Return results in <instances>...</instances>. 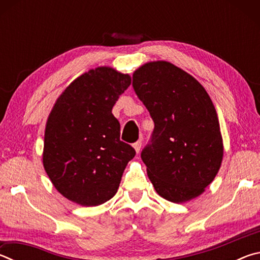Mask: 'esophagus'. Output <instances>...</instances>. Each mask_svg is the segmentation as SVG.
<instances>
[{
  "label": "esophagus",
  "instance_id": "1",
  "mask_svg": "<svg viewBox=\"0 0 260 260\" xmlns=\"http://www.w3.org/2000/svg\"><path fill=\"white\" fill-rule=\"evenodd\" d=\"M141 146H142V141H138V142H135V143L133 144V147H134V149H135V151H136V152H139V151H140Z\"/></svg>",
  "mask_w": 260,
  "mask_h": 260
}]
</instances>
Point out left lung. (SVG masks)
<instances>
[{
    "label": "left lung",
    "mask_w": 260,
    "mask_h": 260,
    "mask_svg": "<svg viewBox=\"0 0 260 260\" xmlns=\"http://www.w3.org/2000/svg\"><path fill=\"white\" fill-rule=\"evenodd\" d=\"M133 88L155 122L141 152L157 193L173 203L200 196L213 181L223 156L214 105L204 87L172 63H146Z\"/></svg>",
    "instance_id": "8db88e82"
}]
</instances>
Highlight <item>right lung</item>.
<instances>
[{
  "label": "right lung",
  "mask_w": 260,
  "mask_h": 260,
  "mask_svg": "<svg viewBox=\"0 0 260 260\" xmlns=\"http://www.w3.org/2000/svg\"><path fill=\"white\" fill-rule=\"evenodd\" d=\"M131 85L129 74L101 67L83 73L57 99L48 117L43 166L65 199L82 206L116 195L135 150L120 141L113 105Z\"/></svg>",
  "instance_id": "1"
}]
</instances>
